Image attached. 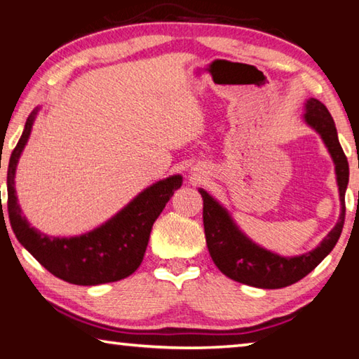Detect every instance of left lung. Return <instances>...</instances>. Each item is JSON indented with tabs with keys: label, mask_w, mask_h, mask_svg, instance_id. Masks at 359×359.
<instances>
[{
	"label": "left lung",
	"mask_w": 359,
	"mask_h": 359,
	"mask_svg": "<svg viewBox=\"0 0 359 359\" xmlns=\"http://www.w3.org/2000/svg\"><path fill=\"white\" fill-rule=\"evenodd\" d=\"M304 121L307 126L318 133L332 158L336 182L339 187L340 215L326 238L313 250L297 255V257H282V255L266 250L264 247L248 238L226 208L217 201L204 188H199L203 196V220L205 242L215 266L224 276L239 283L250 287L276 290L293 285L312 272L337 244L345 220V191L348 185V161L340 147L336 123L323 102L309 98L304 102Z\"/></svg>",
	"instance_id": "1"
}]
</instances>
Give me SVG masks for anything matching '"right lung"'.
<instances>
[{
    "label": "right lung",
    "instance_id": "right-lung-1",
    "mask_svg": "<svg viewBox=\"0 0 359 359\" xmlns=\"http://www.w3.org/2000/svg\"><path fill=\"white\" fill-rule=\"evenodd\" d=\"M39 107L28 115L25 128L8 166V212L17 241L53 276L65 282L92 287L131 276L142 263L150 231L158 215L182 187L179 174L158 180L131 199L107 222L88 233L55 238L41 233L22 215L15 191V171L29 139Z\"/></svg>",
    "mask_w": 359,
    "mask_h": 359
}]
</instances>
